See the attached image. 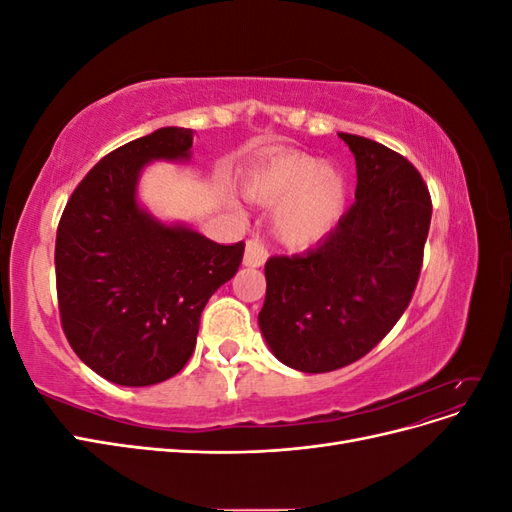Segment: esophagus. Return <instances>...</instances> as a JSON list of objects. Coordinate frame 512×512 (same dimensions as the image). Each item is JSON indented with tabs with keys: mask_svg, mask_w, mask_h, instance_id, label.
<instances>
[{
	"mask_svg": "<svg viewBox=\"0 0 512 512\" xmlns=\"http://www.w3.org/2000/svg\"><path fill=\"white\" fill-rule=\"evenodd\" d=\"M267 258H269L267 247L262 245L260 241H247L245 243V254H243V265L245 267H252V269L262 267L267 262Z\"/></svg>",
	"mask_w": 512,
	"mask_h": 512,
	"instance_id": "obj_1",
	"label": "esophagus"
}]
</instances>
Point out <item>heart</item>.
Masks as SVG:
<instances>
[{"label": "heart", "instance_id": "obj_1", "mask_svg": "<svg viewBox=\"0 0 512 512\" xmlns=\"http://www.w3.org/2000/svg\"><path fill=\"white\" fill-rule=\"evenodd\" d=\"M245 194L262 205L277 203V239L290 247H309L331 235L342 220L348 181L333 166L305 153H282L247 175Z\"/></svg>", "mask_w": 512, "mask_h": 512}]
</instances>
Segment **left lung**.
<instances>
[{
  "label": "left lung",
  "mask_w": 512,
  "mask_h": 512,
  "mask_svg": "<svg viewBox=\"0 0 512 512\" xmlns=\"http://www.w3.org/2000/svg\"><path fill=\"white\" fill-rule=\"evenodd\" d=\"M356 162L354 205L314 250L273 256L260 333L277 361L324 374L359 361L406 312L423 265L431 198L418 170L339 132Z\"/></svg>",
  "instance_id": "left-lung-1"
}]
</instances>
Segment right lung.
Returning a JSON list of instances; mask_svg holds the SVG:
<instances>
[{
	"instance_id": "1",
	"label": "right lung",
	"mask_w": 512,
	"mask_h": 512,
	"mask_svg": "<svg viewBox=\"0 0 512 512\" xmlns=\"http://www.w3.org/2000/svg\"><path fill=\"white\" fill-rule=\"evenodd\" d=\"M194 132L160 128L89 170L57 228L61 327L79 359L108 382L173 378L196 346L211 294L237 273L243 241L220 245L138 203L151 162H190Z\"/></svg>"
}]
</instances>
